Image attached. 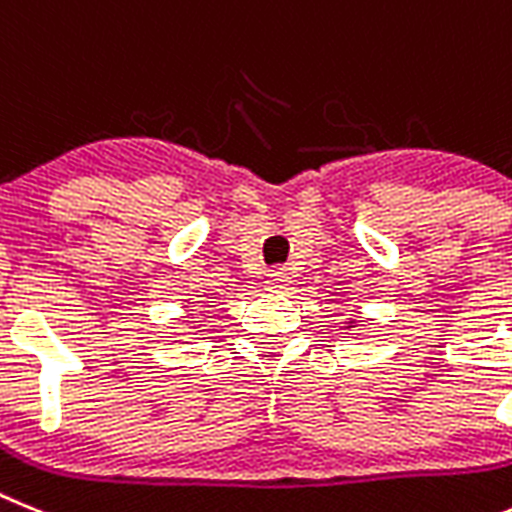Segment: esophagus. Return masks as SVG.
<instances>
[{
    "mask_svg": "<svg viewBox=\"0 0 512 512\" xmlns=\"http://www.w3.org/2000/svg\"><path fill=\"white\" fill-rule=\"evenodd\" d=\"M265 286H268V291H273V293L286 291V288L291 286V275H288V270H283V268L270 270L268 278H265Z\"/></svg>",
    "mask_w": 512,
    "mask_h": 512,
    "instance_id": "esophagus-1",
    "label": "esophagus"
}]
</instances>
